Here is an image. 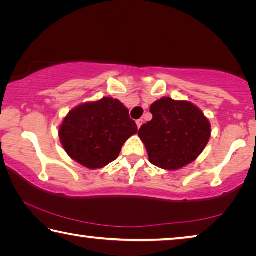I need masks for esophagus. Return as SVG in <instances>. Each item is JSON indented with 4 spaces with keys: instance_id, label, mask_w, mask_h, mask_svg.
<instances>
[{
    "instance_id": "obj_1",
    "label": "esophagus",
    "mask_w": 256,
    "mask_h": 256,
    "mask_svg": "<svg viewBox=\"0 0 256 256\" xmlns=\"http://www.w3.org/2000/svg\"><path fill=\"white\" fill-rule=\"evenodd\" d=\"M142 124H144V120H142V118H140V120H136L138 128H140L142 126Z\"/></svg>"
}]
</instances>
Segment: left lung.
I'll return each mask as SVG.
<instances>
[{
  "mask_svg": "<svg viewBox=\"0 0 256 256\" xmlns=\"http://www.w3.org/2000/svg\"><path fill=\"white\" fill-rule=\"evenodd\" d=\"M152 120L138 136L146 146L149 162L164 170H177L193 162L208 144L211 124L190 102L162 97L150 106Z\"/></svg>",
  "mask_w": 256,
  "mask_h": 256,
  "instance_id": "left-lung-1",
  "label": "left lung"
}]
</instances>
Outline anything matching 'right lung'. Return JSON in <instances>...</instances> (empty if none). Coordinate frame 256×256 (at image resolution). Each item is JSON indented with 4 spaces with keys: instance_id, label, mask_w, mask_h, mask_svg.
Listing matches in <instances>:
<instances>
[{
    "instance_id": "add662e5",
    "label": "right lung",
    "mask_w": 256,
    "mask_h": 256,
    "mask_svg": "<svg viewBox=\"0 0 256 256\" xmlns=\"http://www.w3.org/2000/svg\"><path fill=\"white\" fill-rule=\"evenodd\" d=\"M136 132L128 108L112 97L74 107L58 128L66 152L89 170H100L114 162L128 138Z\"/></svg>"
}]
</instances>
